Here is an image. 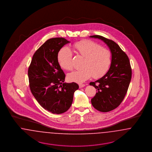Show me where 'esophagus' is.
I'll use <instances>...</instances> for the list:
<instances>
[{
  "label": "esophagus",
  "mask_w": 152,
  "mask_h": 152,
  "mask_svg": "<svg viewBox=\"0 0 152 152\" xmlns=\"http://www.w3.org/2000/svg\"><path fill=\"white\" fill-rule=\"evenodd\" d=\"M86 86L85 84H79V88H83Z\"/></svg>",
  "instance_id": "esophagus-1"
}]
</instances>
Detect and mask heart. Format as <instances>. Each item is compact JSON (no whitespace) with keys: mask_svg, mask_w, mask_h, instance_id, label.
I'll use <instances>...</instances> for the list:
<instances>
[{"mask_svg":"<svg viewBox=\"0 0 152 152\" xmlns=\"http://www.w3.org/2000/svg\"><path fill=\"white\" fill-rule=\"evenodd\" d=\"M73 48L78 55L84 58L81 69L68 75L70 81L82 83L92 76L95 79L100 78L108 71L112 62V54L108 49L90 40H83L74 44ZM58 60L62 68L68 71L72 69V52L68 47H64L60 50Z\"/></svg>","mask_w":152,"mask_h":152,"instance_id":"heart-1","label":"heart"}]
</instances>
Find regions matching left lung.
<instances>
[{"label": "left lung", "instance_id": "obj_1", "mask_svg": "<svg viewBox=\"0 0 152 152\" xmlns=\"http://www.w3.org/2000/svg\"><path fill=\"white\" fill-rule=\"evenodd\" d=\"M90 37L103 41L112 53V62L108 72L100 79L89 83L97 89L91 99L93 107L99 111L107 112L118 107L126 94L132 78L130 61L126 54L113 40L100 35Z\"/></svg>", "mask_w": 152, "mask_h": 152}]
</instances>
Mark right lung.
Wrapping results in <instances>:
<instances>
[{
	"mask_svg": "<svg viewBox=\"0 0 152 152\" xmlns=\"http://www.w3.org/2000/svg\"><path fill=\"white\" fill-rule=\"evenodd\" d=\"M69 43L63 37L48 39L35 52L28 68L32 94L44 109L54 114L68 110L79 88L76 83H64L65 74L58 62V51Z\"/></svg>",
	"mask_w": 152,
	"mask_h": 152,
	"instance_id": "obj_1",
	"label": "right lung"
}]
</instances>
